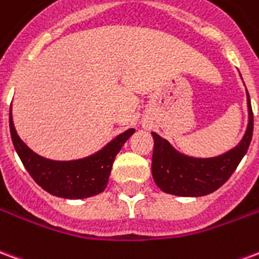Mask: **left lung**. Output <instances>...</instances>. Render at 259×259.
Instances as JSON below:
<instances>
[{"instance_id":"left-lung-1","label":"left lung","mask_w":259,"mask_h":259,"mask_svg":"<svg viewBox=\"0 0 259 259\" xmlns=\"http://www.w3.org/2000/svg\"><path fill=\"white\" fill-rule=\"evenodd\" d=\"M248 101V126L240 144L213 158H192L175 151L171 144L153 132L154 151L151 172L155 184L164 192L178 196H203L214 192L236 171L248 150L254 130V115Z\"/></svg>"}]
</instances>
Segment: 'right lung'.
<instances>
[{
	"label": "right lung",
	"instance_id": "1",
	"mask_svg": "<svg viewBox=\"0 0 259 259\" xmlns=\"http://www.w3.org/2000/svg\"><path fill=\"white\" fill-rule=\"evenodd\" d=\"M10 130L16 153L30 177L46 192L66 199H84L104 192L115 157L135 129L113 139L97 154L84 160L50 161L35 154L16 135L10 113Z\"/></svg>",
	"mask_w": 259,
	"mask_h": 259
}]
</instances>
